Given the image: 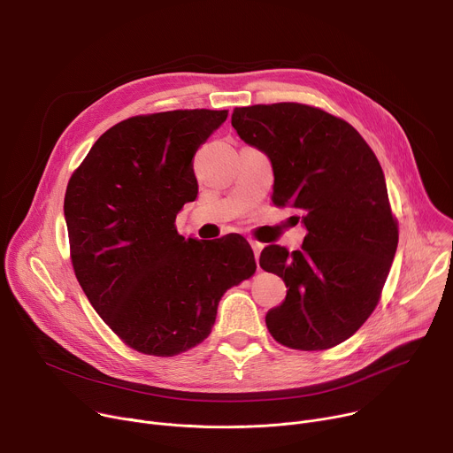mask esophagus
I'll list each match as a JSON object with an SVG mask.
<instances>
[{
    "label": "esophagus",
    "instance_id": "esophagus-1",
    "mask_svg": "<svg viewBox=\"0 0 453 453\" xmlns=\"http://www.w3.org/2000/svg\"><path fill=\"white\" fill-rule=\"evenodd\" d=\"M250 247H252V250H254V256H256V264H257V257H260V252H262V249H264V243L256 242V240H250Z\"/></svg>",
    "mask_w": 453,
    "mask_h": 453
}]
</instances>
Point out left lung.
<instances>
[{
    "label": "left lung",
    "mask_w": 453,
    "mask_h": 453,
    "mask_svg": "<svg viewBox=\"0 0 453 453\" xmlns=\"http://www.w3.org/2000/svg\"><path fill=\"white\" fill-rule=\"evenodd\" d=\"M231 125L269 156L274 204L296 208L308 231L301 250H262V269L288 288L267 311V328L292 349L334 348L372 313L396 254L381 166L348 121L311 105L236 107Z\"/></svg>",
    "instance_id": "left-lung-1"
}]
</instances>
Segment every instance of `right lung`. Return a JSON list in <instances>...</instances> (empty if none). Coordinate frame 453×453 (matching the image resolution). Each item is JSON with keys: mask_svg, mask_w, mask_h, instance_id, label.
Returning a JSON list of instances; mask_svg holds the SVG:
<instances>
[{"mask_svg": "<svg viewBox=\"0 0 453 453\" xmlns=\"http://www.w3.org/2000/svg\"><path fill=\"white\" fill-rule=\"evenodd\" d=\"M226 118L186 109L123 119L68 182L64 217L77 280L105 325L140 353L173 357L201 344L224 292L256 271L243 236L203 243L175 229L199 191L191 159Z\"/></svg>", "mask_w": 453, "mask_h": 453, "instance_id": "add662e5", "label": "right lung"}]
</instances>
